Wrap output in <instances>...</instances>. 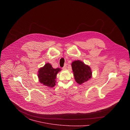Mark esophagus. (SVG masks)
Instances as JSON below:
<instances>
[{"label": "esophagus", "instance_id": "esophagus-1", "mask_svg": "<svg viewBox=\"0 0 130 130\" xmlns=\"http://www.w3.org/2000/svg\"><path fill=\"white\" fill-rule=\"evenodd\" d=\"M67 64L66 63V64H64V67L62 68V69H63V70H66L67 69Z\"/></svg>", "mask_w": 130, "mask_h": 130}]
</instances>
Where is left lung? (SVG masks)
I'll list each match as a JSON object with an SVG mask.
<instances>
[{
    "instance_id": "8db88e82",
    "label": "left lung",
    "mask_w": 130,
    "mask_h": 130,
    "mask_svg": "<svg viewBox=\"0 0 130 130\" xmlns=\"http://www.w3.org/2000/svg\"><path fill=\"white\" fill-rule=\"evenodd\" d=\"M72 68L76 82L82 85L92 77V72L90 67L83 61L77 60L72 63Z\"/></svg>"
}]
</instances>
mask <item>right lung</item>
<instances>
[{
	"label": "right lung",
	"instance_id": "obj_1",
	"mask_svg": "<svg viewBox=\"0 0 130 130\" xmlns=\"http://www.w3.org/2000/svg\"><path fill=\"white\" fill-rule=\"evenodd\" d=\"M60 71H61L60 69H55L50 63H46L38 71L37 76L39 82L45 86L53 88L56 83V74Z\"/></svg>",
	"mask_w": 130,
	"mask_h": 130
}]
</instances>
